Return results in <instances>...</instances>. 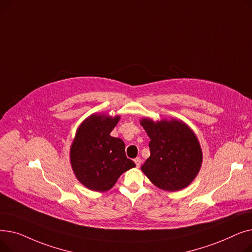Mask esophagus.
Instances as JSON below:
<instances>
[{
  "instance_id": "1",
  "label": "esophagus",
  "mask_w": 252,
  "mask_h": 252,
  "mask_svg": "<svg viewBox=\"0 0 252 252\" xmlns=\"http://www.w3.org/2000/svg\"><path fill=\"white\" fill-rule=\"evenodd\" d=\"M135 163H136V165H137V167H140V165H141V162H142V160H141V158L140 157H137V158H135Z\"/></svg>"
}]
</instances>
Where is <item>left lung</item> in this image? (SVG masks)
<instances>
[{"mask_svg":"<svg viewBox=\"0 0 252 252\" xmlns=\"http://www.w3.org/2000/svg\"><path fill=\"white\" fill-rule=\"evenodd\" d=\"M141 126L150 138V157L141 166L156 187L168 192L186 188L202 163V151L194 131L182 121L153 122L143 118Z\"/></svg>","mask_w":252,"mask_h":252,"instance_id":"1","label":"left lung"}]
</instances>
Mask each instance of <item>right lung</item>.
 Listing matches in <instances>:
<instances>
[{
    "mask_svg": "<svg viewBox=\"0 0 252 252\" xmlns=\"http://www.w3.org/2000/svg\"><path fill=\"white\" fill-rule=\"evenodd\" d=\"M121 116L92 114L81 124L70 148L76 179L90 190H110L125 171L136 166L128 159L122 139L110 136Z\"/></svg>",
    "mask_w": 252,
    "mask_h": 252,
    "instance_id": "add662e5",
    "label": "right lung"
}]
</instances>
